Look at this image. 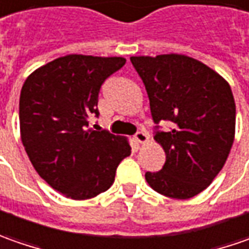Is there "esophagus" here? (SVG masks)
Here are the masks:
<instances>
[{"label": "esophagus", "mask_w": 249, "mask_h": 249, "mask_svg": "<svg viewBox=\"0 0 249 249\" xmlns=\"http://www.w3.org/2000/svg\"><path fill=\"white\" fill-rule=\"evenodd\" d=\"M135 139H136L138 143L144 144V143L149 142V135H147V132H144V131H139V132L135 133Z\"/></svg>", "instance_id": "esophagus-1"}]
</instances>
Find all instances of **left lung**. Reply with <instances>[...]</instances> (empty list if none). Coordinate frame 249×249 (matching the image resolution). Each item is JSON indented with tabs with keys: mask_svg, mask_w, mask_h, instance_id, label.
<instances>
[{
	"mask_svg": "<svg viewBox=\"0 0 249 249\" xmlns=\"http://www.w3.org/2000/svg\"><path fill=\"white\" fill-rule=\"evenodd\" d=\"M146 87L153 121L172 129L154 139L165 151L159 172H146L157 193L186 200L205 190L226 162L236 132V103L229 82L211 67L178 53L132 56Z\"/></svg>",
	"mask_w": 249,
	"mask_h": 249,
	"instance_id": "obj_1",
	"label": "left lung"
}]
</instances>
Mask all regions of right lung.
<instances>
[{
  "label": "right lung",
  "instance_id": "obj_1",
  "mask_svg": "<svg viewBox=\"0 0 249 249\" xmlns=\"http://www.w3.org/2000/svg\"><path fill=\"white\" fill-rule=\"evenodd\" d=\"M124 57L67 55L41 66L20 92L23 146L34 169L67 198L87 200L106 192L118 164L131 154L126 138L100 131L102 84L125 65Z\"/></svg>",
  "mask_w": 249,
  "mask_h": 249
}]
</instances>
